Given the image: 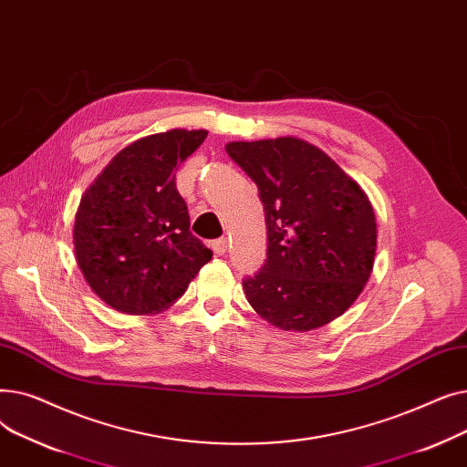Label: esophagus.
<instances>
[{"label":"esophagus","mask_w":467,"mask_h":467,"mask_svg":"<svg viewBox=\"0 0 467 467\" xmlns=\"http://www.w3.org/2000/svg\"><path fill=\"white\" fill-rule=\"evenodd\" d=\"M212 248H213V252H215L217 255H223V254L227 252V238H225V236L215 238V240L212 242Z\"/></svg>","instance_id":"obj_1"}]
</instances>
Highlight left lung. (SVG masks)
Segmentation results:
<instances>
[{
    "label": "left lung",
    "mask_w": 467,
    "mask_h": 467,
    "mask_svg": "<svg viewBox=\"0 0 467 467\" xmlns=\"http://www.w3.org/2000/svg\"><path fill=\"white\" fill-rule=\"evenodd\" d=\"M229 157L255 182L266 221V261L242 280L252 308L284 331L322 327L371 276L377 221L363 189L299 138L231 141Z\"/></svg>",
    "instance_id": "left-lung-1"
}]
</instances>
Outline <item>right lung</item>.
<instances>
[{
	"mask_svg": "<svg viewBox=\"0 0 467 467\" xmlns=\"http://www.w3.org/2000/svg\"><path fill=\"white\" fill-rule=\"evenodd\" d=\"M206 130L174 129L119 151L85 191L73 246L92 291L125 314H153L174 305L212 259L189 231L176 189L178 166L206 140Z\"/></svg>",
	"mask_w": 467,
	"mask_h": 467,
	"instance_id": "add662e5",
	"label": "right lung"
}]
</instances>
